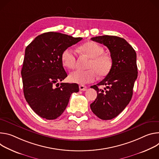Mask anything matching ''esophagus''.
I'll use <instances>...</instances> for the list:
<instances>
[{"mask_svg": "<svg viewBox=\"0 0 159 159\" xmlns=\"http://www.w3.org/2000/svg\"><path fill=\"white\" fill-rule=\"evenodd\" d=\"M79 88H80V90H81V91H85V90H86V89H87V87L86 86L83 85V84L80 85Z\"/></svg>", "mask_w": 159, "mask_h": 159, "instance_id": "esophagus-1", "label": "esophagus"}]
</instances>
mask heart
<instances>
[{"label": "heart", "mask_w": 159, "mask_h": 159, "mask_svg": "<svg viewBox=\"0 0 159 159\" xmlns=\"http://www.w3.org/2000/svg\"><path fill=\"white\" fill-rule=\"evenodd\" d=\"M80 51L91 58L86 70H77L69 75L70 81L79 84L93 82L98 75L103 77L108 75L112 66L111 57L103 53V48L93 42L84 43L80 47ZM61 62L64 67L72 69L75 67L76 54L71 48H66L62 53Z\"/></svg>", "instance_id": "b5f03b06"}]
</instances>
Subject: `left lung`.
<instances>
[{
	"label": "left lung",
	"mask_w": 159,
	"mask_h": 159,
	"mask_svg": "<svg viewBox=\"0 0 159 159\" xmlns=\"http://www.w3.org/2000/svg\"><path fill=\"white\" fill-rule=\"evenodd\" d=\"M91 40L106 46L112 60L106 77L91 86L97 92V98L90 104L92 112L102 120H110L117 116L131 100L138 76L136 53L126 40L119 37L103 35ZM101 85L107 86L105 91L98 89Z\"/></svg>",
	"instance_id": "left-lung-1"
}]
</instances>
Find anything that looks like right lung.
Masks as SVG:
<instances>
[{"label": "right lung", "mask_w": 159, "mask_h": 159, "mask_svg": "<svg viewBox=\"0 0 159 159\" xmlns=\"http://www.w3.org/2000/svg\"><path fill=\"white\" fill-rule=\"evenodd\" d=\"M81 40L50 31L39 35L26 47L21 69L24 95L41 117L57 119L66 109L70 95L79 92L76 83L58 82L67 76L61 62L62 52Z\"/></svg>", "instance_id": "1"}]
</instances>
